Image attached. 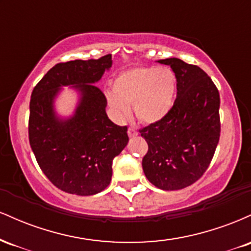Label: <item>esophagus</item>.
I'll use <instances>...</instances> for the list:
<instances>
[{"label":"esophagus","instance_id":"34e87169","mask_svg":"<svg viewBox=\"0 0 251 251\" xmlns=\"http://www.w3.org/2000/svg\"><path fill=\"white\" fill-rule=\"evenodd\" d=\"M127 133H128V137H137L138 135V132H137V129H135L134 127H128V131H127Z\"/></svg>","mask_w":251,"mask_h":251}]
</instances>
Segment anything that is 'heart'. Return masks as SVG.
Wrapping results in <instances>:
<instances>
[{"mask_svg":"<svg viewBox=\"0 0 251 251\" xmlns=\"http://www.w3.org/2000/svg\"><path fill=\"white\" fill-rule=\"evenodd\" d=\"M112 91L106 93L108 107L119 122L127 118L128 105L144 124L164 119L174 107L177 79L169 68L137 67L120 73L114 79Z\"/></svg>","mask_w":251,"mask_h":251,"instance_id":"obj_1","label":"heart"}]
</instances>
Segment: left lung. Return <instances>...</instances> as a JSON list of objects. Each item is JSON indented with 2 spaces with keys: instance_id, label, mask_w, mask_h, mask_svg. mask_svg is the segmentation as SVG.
<instances>
[{
  "instance_id": "obj_1",
  "label": "left lung",
  "mask_w": 251,
  "mask_h": 251,
  "mask_svg": "<svg viewBox=\"0 0 251 251\" xmlns=\"http://www.w3.org/2000/svg\"><path fill=\"white\" fill-rule=\"evenodd\" d=\"M174 71L177 98L160 122L140 129L149 151L143 158L146 178L162 190H180L203 176L221 133L220 93L201 68L177 57L158 60Z\"/></svg>"
}]
</instances>
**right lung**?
Wrapping results in <instances>:
<instances>
[{
	"mask_svg": "<svg viewBox=\"0 0 251 251\" xmlns=\"http://www.w3.org/2000/svg\"><path fill=\"white\" fill-rule=\"evenodd\" d=\"M112 55L57 63L34 87L29 103V143L46 177L72 195L92 196L111 183L112 162L128 143L127 127L106 114L107 100L96 83L112 67ZM65 85L79 101L73 116H57L53 102Z\"/></svg>",
	"mask_w": 251,
	"mask_h": 251,
	"instance_id": "right-lung-1",
	"label": "right lung"
}]
</instances>
